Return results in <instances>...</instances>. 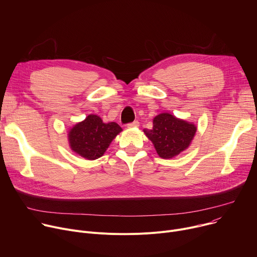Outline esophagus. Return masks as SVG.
I'll return each mask as SVG.
<instances>
[{"label":"esophagus","mask_w":257,"mask_h":257,"mask_svg":"<svg viewBox=\"0 0 257 257\" xmlns=\"http://www.w3.org/2000/svg\"><path fill=\"white\" fill-rule=\"evenodd\" d=\"M137 126H139V121L138 120H135L133 122L127 123V127H137Z\"/></svg>","instance_id":"1"}]
</instances>
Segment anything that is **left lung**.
<instances>
[{
  "instance_id": "1",
  "label": "left lung",
  "mask_w": 257,
  "mask_h": 257,
  "mask_svg": "<svg viewBox=\"0 0 257 257\" xmlns=\"http://www.w3.org/2000/svg\"><path fill=\"white\" fill-rule=\"evenodd\" d=\"M197 127L190 122L179 119L169 113H161L153 119V127L144 133L152 141L157 154L163 158H173L187 149L193 140Z\"/></svg>"
}]
</instances>
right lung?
<instances>
[{
    "instance_id": "obj_1",
    "label": "right lung",
    "mask_w": 257,
    "mask_h": 257,
    "mask_svg": "<svg viewBox=\"0 0 257 257\" xmlns=\"http://www.w3.org/2000/svg\"><path fill=\"white\" fill-rule=\"evenodd\" d=\"M121 131L116 122L104 123L99 116L91 114L70 130L68 140L75 153L85 159L95 160L104 154L112 140Z\"/></svg>"
}]
</instances>
